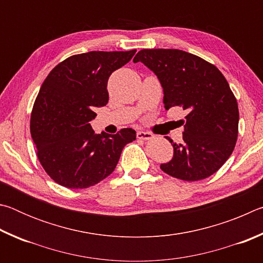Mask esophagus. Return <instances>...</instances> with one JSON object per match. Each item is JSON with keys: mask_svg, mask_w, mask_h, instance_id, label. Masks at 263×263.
Listing matches in <instances>:
<instances>
[{"mask_svg": "<svg viewBox=\"0 0 263 263\" xmlns=\"http://www.w3.org/2000/svg\"><path fill=\"white\" fill-rule=\"evenodd\" d=\"M137 138L138 139H142V140H149L152 139V138H154V136L147 131H139L137 132Z\"/></svg>", "mask_w": 263, "mask_h": 263, "instance_id": "34e87169", "label": "esophagus"}]
</instances>
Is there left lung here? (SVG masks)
<instances>
[{
  "label": "left lung",
  "mask_w": 263,
  "mask_h": 263,
  "mask_svg": "<svg viewBox=\"0 0 263 263\" xmlns=\"http://www.w3.org/2000/svg\"><path fill=\"white\" fill-rule=\"evenodd\" d=\"M138 61L161 82L166 110L180 106L186 112L180 121L183 142L173 144L174 157L162 171L190 182L215 174L232 154L239 131L237 99L224 75L211 62L176 48L141 50L133 59Z\"/></svg>",
  "instance_id": "8db88e82"
}]
</instances>
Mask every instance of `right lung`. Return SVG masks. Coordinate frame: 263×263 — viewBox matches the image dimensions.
Instances as JSON below:
<instances>
[{"label":"right lung","instance_id":"right-lung-1","mask_svg":"<svg viewBox=\"0 0 263 263\" xmlns=\"http://www.w3.org/2000/svg\"><path fill=\"white\" fill-rule=\"evenodd\" d=\"M136 50L91 51L67 58L47 75L34 101L30 131L39 162L58 184L70 189L95 185L115 171L124 146L136 131L96 135L94 108L109 101L110 75L123 67Z\"/></svg>","mask_w":263,"mask_h":263}]
</instances>
